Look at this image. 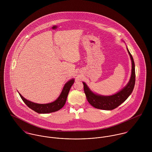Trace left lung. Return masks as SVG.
I'll return each mask as SVG.
<instances>
[{
  "label": "left lung",
  "instance_id": "8db88e82",
  "mask_svg": "<svg viewBox=\"0 0 152 152\" xmlns=\"http://www.w3.org/2000/svg\"><path fill=\"white\" fill-rule=\"evenodd\" d=\"M132 60V74L127 86L118 93L111 96H101L93 93L85 83L84 90L88 102L94 108L104 110H112L122 104L132 94L135 84L134 63L131 54L127 48Z\"/></svg>",
  "mask_w": 152,
  "mask_h": 152
}]
</instances>
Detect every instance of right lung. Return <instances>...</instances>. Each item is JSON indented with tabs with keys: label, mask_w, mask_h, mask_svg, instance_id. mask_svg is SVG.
Here are the masks:
<instances>
[{
	"label": "right lung",
	"mask_w": 152,
	"mask_h": 152,
	"mask_svg": "<svg viewBox=\"0 0 152 152\" xmlns=\"http://www.w3.org/2000/svg\"><path fill=\"white\" fill-rule=\"evenodd\" d=\"M74 83V80H71L68 81L64 86L63 89V91L59 96V97L54 101L53 102L46 104H39L32 102L26 99L22 95L19 94L22 100L25 103V104L32 110L39 113H51L53 112H56L60 109L62 108L65 105V102L68 96V92L70 90L71 86L73 85Z\"/></svg>",
	"instance_id": "obj_1"
}]
</instances>
